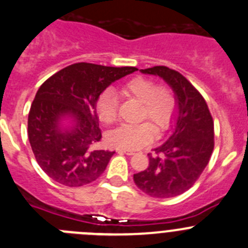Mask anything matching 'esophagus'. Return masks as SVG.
I'll return each instance as SVG.
<instances>
[{
  "label": "esophagus",
  "instance_id": "34e87169",
  "mask_svg": "<svg viewBox=\"0 0 248 248\" xmlns=\"http://www.w3.org/2000/svg\"><path fill=\"white\" fill-rule=\"evenodd\" d=\"M120 153H124V155H135V149H119Z\"/></svg>",
  "mask_w": 248,
  "mask_h": 248
}]
</instances>
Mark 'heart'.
<instances>
[{"mask_svg": "<svg viewBox=\"0 0 248 248\" xmlns=\"http://www.w3.org/2000/svg\"><path fill=\"white\" fill-rule=\"evenodd\" d=\"M121 93L140 101V120H151L160 132L169 128L177 110V101L170 89L163 85L155 86V82L148 78L136 77L124 82ZM96 112L104 124H110L116 121L117 97L112 91L105 90L100 95L96 101ZM155 132V127L148 121L122 124L108 132V142L116 148L138 149L151 142Z\"/></svg>", "mask_w": 248, "mask_h": 248, "instance_id": "1", "label": "heart"}]
</instances>
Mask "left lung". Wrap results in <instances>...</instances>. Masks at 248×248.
<instances>
[{
  "instance_id": "left-lung-1",
  "label": "left lung",
  "mask_w": 248,
  "mask_h": 248,
  "mask_svg": "<svg viewBox=\"0 0 248 248\" xmlns=\"http://www.w3.org/2000/svg\"><path fill=\"white\" fill-rule=\"evenodd\" d=\"M173 89L178 112L168 140L149 153L148 168L133 174L136 185L153 198H173L190 189L214 151V121L202 93L180 73L167 66L142 69Z\"/></svg>"
}]
</instances>
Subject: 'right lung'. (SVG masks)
<instances>
[{
	"label": "right lung",
	"instance_id": "obj_1",
	"mask_svg": "<svg viewBox=\"0 0 248 248\" xmlns=\"http://www.w3.org/2000/svg\"><path fill=\"white\" fill-rule=\"evenodd\" d=\"M136 70L77 63L42 84L28 115V138L38 164L53 180L77 188L104 173L115 152L95 148L101 140L96 101L113 81ZM65 117L73 122L68 129L61 124Z\"/></svg>",
	"mask_w": 248,
	"mask_h": 248
}]
</instances>
